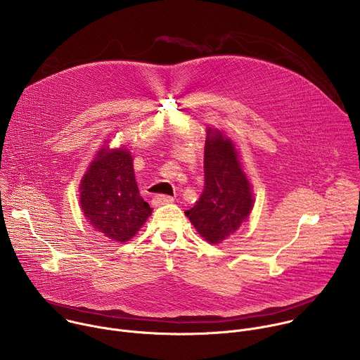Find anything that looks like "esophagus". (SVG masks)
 <instances>
[{"instance_id":"obj_1","label":"esophagus","mask_w":360,"mask_h":360,"mask_svg":"<svg viewBox=\"0 0 360 360\" xmlns=\"http://www.w3.org/2000/svg\"><path fill=\"white\" fill-rule=\"evenodd\" d=\"M153 202H155V205L171 203V202H174V198L169 196V195H155V198H153Z\"/></svg>"}]
</instances>
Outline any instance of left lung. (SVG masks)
Here are the masks:
<instances>
[{
	"instance_id": "obj_1",
	"label": "left lung",
	"mask_w": 360,
	"mask_h": 360,
	"mask_svg": "<svg viewBox=\"0 0 360 360\" xmlns=\"http://www.w3.org/2000/svg\"><path fill=\"white\" fill-rule=\"evenodd\" d=\"M203 176V191L185 215L205 239L219 243L246 219L253 199L232 141L211 128L205 142Z\"/></svg>"
}]
</instances>
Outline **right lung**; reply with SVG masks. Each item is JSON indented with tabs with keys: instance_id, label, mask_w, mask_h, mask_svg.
Instances as JSON below:
<instances>
[{
	"instance_id": "obj_1",
	"label": "right lung",
	"mask_w": 360,
	"mask_h": 360,
	"mask_svg": "<svg viewBox=\"0 0 360 360\" xmlns=\"http://www.w3.org/2000/svg\"><path fill=\"white\" fill-rule=\"evenodd\" d=\"M81 207L98 232L117 242L131 239L152 208L135 182L132 157L127 149H102L81 184Z\"/></svg>"
}]
</instances>
